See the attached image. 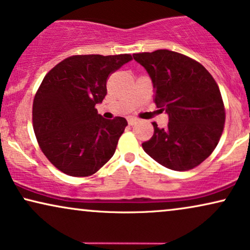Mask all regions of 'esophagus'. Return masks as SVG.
I'll list each match as a JSON object with an SVG mask.
<instances>
[{
    "label": "esophagus",
    "instance_id": "esophagus-1",
    "mask_svg": "<svg viewBox=\"0 0 250 250\" xmlns=\"http://www.w3.org/2000/svg\"><path fill=\"white\" fill-rule=\"evenodd\" d=\"M127 122H128V125H134V124H137V123H138V119L134 118V117H128Z\"/></svg>",
    "mask_w": 250,
    "mask_h": 250
}]
</instances>
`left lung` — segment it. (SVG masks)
<instances>
[{"label":"left lung","instance_id":"8db88e82","mask_svg":"<svg viewBox=\"0 0 250 250\" xmlns=\"http://www.w3.org/2000/svg\"><path fill=\"white\" fill-rule=\"evenodd\" d=\"M150 77L154 102L168 116L165 128L142 144L151 158L174 171H187L210 156L218 145L225 109L218 85L199 62L160 49L133 55Z\"/></svg>","mask_w":250,"mask_h":250}]
</instances>
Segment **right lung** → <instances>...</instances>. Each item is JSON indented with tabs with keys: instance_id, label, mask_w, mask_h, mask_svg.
I'll use <instances>...</instances> for the list:
<instances>
[{
	"instance_id": "right-lung-1",
	"label": "right lung",
	"mask_w": 250,
	"mask_h": 250,
	"mask_svg": "<svg viewBox=\"0 0 250 250\" xmlns=\"http://www.w3.org/2000/svg\"><path fill=\"white\" fill-rule=\"evenodd\" d=\"M128 54L77 55L62 61L42 80L33 101V128L42 153L67 176H92L113 156L127 125L108 121L95 105L106 95V79Z\"/></svg>"
}]
</instances>
